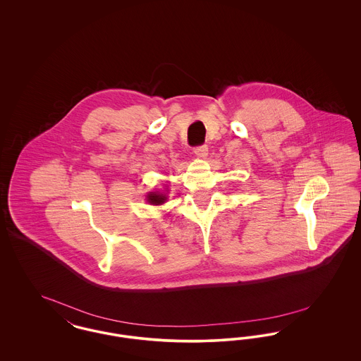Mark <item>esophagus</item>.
<instances>
[{"label": "esophagus", "instance_id": "obj_1", "mask_svg": "<svg viewBox=\"0 0 361 361\" xmlns=\"http://www.w3.org/2000/svg\"><path fill=\"white\" fill-rule=\"evenodd\" d=\"M193 152H195V154L199 155V157H206L207 153H208V146H207V145L196 146V147L193 149Z\"/></svg>", "mask_w": 361, "mask_h": 361}]
</instances>
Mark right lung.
Masks as SVG:
<instances>
[{
  "instance_id": "right-lung-1",
  "label": "right lung",
  "mask_w": 361,
  "mask_h": 361,
  "mask_svg": "<svg viewBox=\"0 0 361 361\" xmlns=\"http://www.w3.org/2000/svg\"><path fill=\"white\" fill-rule=\"evenodd\" d=\"M165 200H166V196L164 193H153V192H150V195L147 196V202L150 204H155V206H159V204L165 203Z\"/></svg>"
}]
</instances>
